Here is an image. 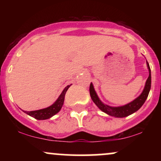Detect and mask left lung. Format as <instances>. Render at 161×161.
<instances>
[{
	"mask_svg": "<svg viewBox=\"0 0 161 161\" xmlns=\"http://www.w3.org/2000/svg\"><path fill=\"white\" fill-rule=\"evenodd\" d=\"M146 64H147V69L149 71V75L148 78L146 80L145 88H144L143 91L141 93L138 97H136V99L133 100L131 102L128 103V104L123 105V106L119 107H111L109 106L108 104H105L102 101L100 100V98L97 96V93H96L95 88H94L93 84L91 82L90 85V95L93 101V102L96 104V106L101 111L104 112L105 114H108L109 116H114V117L118 118H123L128 116L133 113L136 112L138 110L141 108V107L144 104L145 102L146 99H147V96H148L149 92L151 90V69L149 66L148 63L146 60Z\"/></svg>",
	"mask_w": 161,
	"mask_h": 161,
	"instance_id": "1",
	"label": "left lung"
}]
</instances>
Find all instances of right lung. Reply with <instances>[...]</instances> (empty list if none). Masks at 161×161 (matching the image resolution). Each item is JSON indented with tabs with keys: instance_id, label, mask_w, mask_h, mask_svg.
Here are the masks:
<instances>
[{
	"instance_id": "add662e5",
	"label": "right lung",
	"mask_w": 161,
	"mask_h": 161,
	"mask_svg": "<svg viewBox=\"0 0 161 161\" xmlns=\"http://www.w3.org/2000/svg\"><path fill=\"white\" fill-rule=\"evenodd\" d=\"M71 85H69L63 90L62 93L60 94V95L59 96L58 98L57 99V101L52 105H51L50 107L47 108L41 109V110H33V111H24L25 114H27L28 115H29L32 117H34L35 119H38V120H43V119H47L49 118L52 117L53 116H54L55 114H57L60 110V109L62 108L63 104L64 102V98H65V95L66 92L68 90V88H69Z\"/></svg>"
}]
</instances>
